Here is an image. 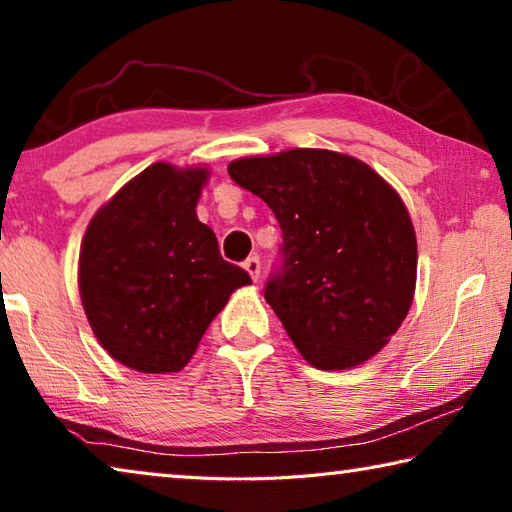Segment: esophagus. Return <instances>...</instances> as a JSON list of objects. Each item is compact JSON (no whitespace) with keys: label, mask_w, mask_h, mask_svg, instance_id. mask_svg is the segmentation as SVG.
<instances>
[{"label":"esophagus","mask_w":512,"mask_h":512,"mask_svg":"<svg viewBox=\"0 0 512 512\" xmlns=\"http://www.w3.org/2000/svg\"><path fill=\"white\" fill-rule=\"evenodd\" d=\"M244 268L248 271V275L253 277V282H257V280H259V271H262V264H259V257H257V255L248 257L246 262H244Z\"/></svg>","instance_id":"1"}]
</instances>
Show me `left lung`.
I'll return each mask as SVG.
<instances>
[{
	"label": "left lung",
	"instance_id": "obj_1",
	"mask_svg": "<svg viewBox=\"0 0 512 512\" xmlns=\"http://www.w3.org/2000/svg\"><path fill=\"white\" fill-rule=\"evenodd\" d=\"M271 207L282 264L264 298L311 366L345 370L384 348L413 302L418 241L400 194L352 155L291 149L228 164Z\"/></svg>",
	"mask_w": 512,
	"mask_h": 512
}]
</instances>
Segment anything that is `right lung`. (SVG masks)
I'll list each match as a JSON object with an SVG mask.
<instances>
[{
  "instance_id": "1",
  "label": "right lung",
  "mask_w": 512,
  "mask_h": 512,
  "mask_svg": "<svg viewBox=\"0 0 512 512\" xmlns=\"http://www.w3.org/2000/svg\"><path fill=\"white\" fill-rule=\"evenodd\" d=\"M210 171L155 162L94 214L79 257L85 316L112 359L178 372L232 291L253 280L219 253L196 203Z\"/></svg>"
}]
</instances>
